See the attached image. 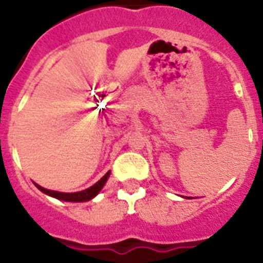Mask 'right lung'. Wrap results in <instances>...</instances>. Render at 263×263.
Listing matches in <instances>:
<instances>
[{"instance_id":"obj_1","label":"right lung","mask_w":263,"mask_h":263,"mask_svg":"<svg viewBox=\"0 0 263 263\" xmlns=\"http://www.w3.org/2000/svg\"><path fill=\"white\" fill-rule=\"evenodd\" d=\"M109 175H110V171H108V173H106L103 178L100 179L99 182L95 183L92 187L87 188V190H84V191L72 192V194H67V192L51 191V190H46V188L41 187V185L36 184V183H34V184L36 185V188H38V190H41L43 194L48 195V196H52V197H55V199H59V200H63V201H75V203H81V201H88V200H90V199H93V197L96 196L100 191H101V188H103L104 184L106 183Z\"/></svg>"}]
</instances>
